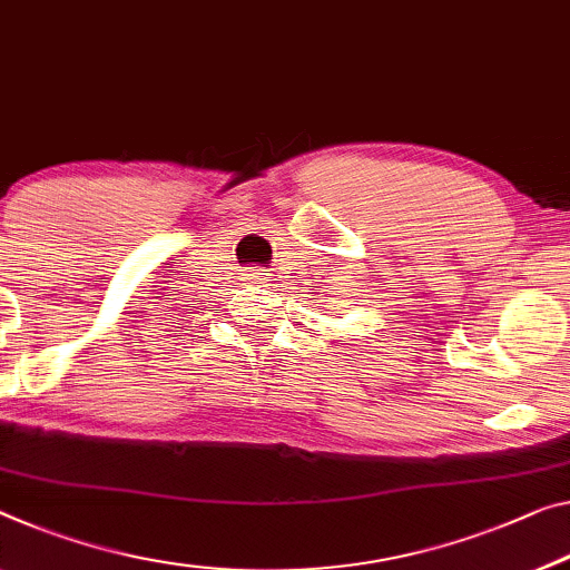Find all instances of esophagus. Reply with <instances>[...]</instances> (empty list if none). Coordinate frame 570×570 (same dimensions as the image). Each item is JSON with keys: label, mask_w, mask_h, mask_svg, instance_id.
Segmentation results:
<instances>
[{"label": "esophagus", "mask_w": 570, "mask_h": 570, "mask_svg": "<svg viewBox=\"0 0 570 570\" xmlns=\"http://www.w3.org/2000/svg\"><path fill=\"white\" fill-rule=\"evenodd\" d=\"M247 279L252 285H265L267 283V273L265 269H252V273L247 275Z\"/></svg>", "instance_id": "1"}]
</instances>
